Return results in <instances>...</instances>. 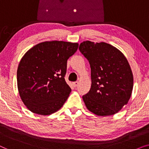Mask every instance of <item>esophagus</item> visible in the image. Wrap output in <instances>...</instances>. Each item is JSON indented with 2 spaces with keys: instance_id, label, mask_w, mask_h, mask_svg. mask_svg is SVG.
<instances>
[{
  "instance_id": "obj_1",
  "label": "esophagus",
  "mask_w": 149,
  "mask_h": 149,
  "mask_svg": "<svg viewBox=\"0 0 149 149\" xmlns=\"http://www.w3.org/2000/svg\"><path fill=\"white\" fill-rule=\"evenodd\" d=\"M79 85V82L78 81H75V82H73V85H74V87H77Z\"/></svg>"
}]
</instances>
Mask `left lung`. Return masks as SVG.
Here are the masks:
<instances>
[{
    "mask_svg": "<svg viewBox=\"0 0 149 149\" xmlns=\"http://www.w3.org/2000/svg\"><path fill=\"white\" fill-rule=\"evenodd\" d=\"M79 49L91 67V89L83 96L85 106L96 115H115L127 104L133 89L127 60L119 49L104 42L86 40Z\"/></svg>",
    "mask_w": 149,
    "mask_h": 149,
    "instance_id": "left-lung-1",
    "label": "left lung"
}]
</instances>
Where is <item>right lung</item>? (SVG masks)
Segmentation results:
<instances>
[{
  "instance_id": "1",
  "label": "right lung",
  "mask_w": 149,
  "mask_h": 149,
  "mask_svg": "<svg viewBox=\"0 0 149 149\" xmlns=\"http://www.w3.org/2000/svg\"><path fill=\"white\" fill-rule=\"evenodd\" d=\"M77 42L45 41L36 45L20 60L17 88L22 102L32 113L48 115L61 109L71 89L65 81L67 60Z\"/></svg>"
}]
</instances>
